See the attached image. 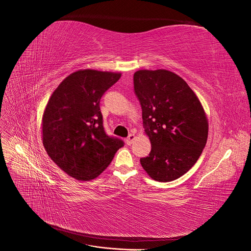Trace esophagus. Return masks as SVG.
<instances>
[{"mask_svg": "<svg viewBox=\"0 0 251 251\" xmlns=\"http://www.w3.org/2000/svg\"><path fill=\"white\" fill-rule=\"evenodd\" d=\"M135 139H136L135 134H130V135H128V137L126 139V144H128V146H131Z\"/></svg>", "mask_w": 251, "mask_h": 251, "instance_id": "esophagus-1", "label": "esophagus"}]
</instances>
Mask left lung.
Instances as JSON below:
<instances>
[{
  "label": "left lung",
  "instance_id": "8db88e82",
  "mask_svg": "<svg viewBox=\"0 0 251 251\" xmlns=\"http://www.w3.org/2000/svg\"><path fill=\"white\" fill-rule=\"evenodd\" d=\"M134 90L151 146L140 159L142 168L156 181L176 180L193 168L206 144L203 105L186 81L169 70L136 71Z\"/></svg>",
  "mask_w": 251,
  "mask_h": 251
}]
</instances>
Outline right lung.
I'll list each match as a JSON object with an SVG mask.
<instances>
[{"instance_id":"right-lung-1","label":"right lung","mask_w":251,"mask_h":251,"mask_svg":"<svg viewBox=\"0 0 251 251\" xmlns=\"http://www.w3.org/2000/svg\"><path fill=\"white\" fill-rule=\"evenodd\" d=\"M119 72L81 69L71 73L50 96L42 118V139L58 168L79 181L97 178L108 168L123 140L109 137L100 101Z\"/></svg>"}]
</instances>
